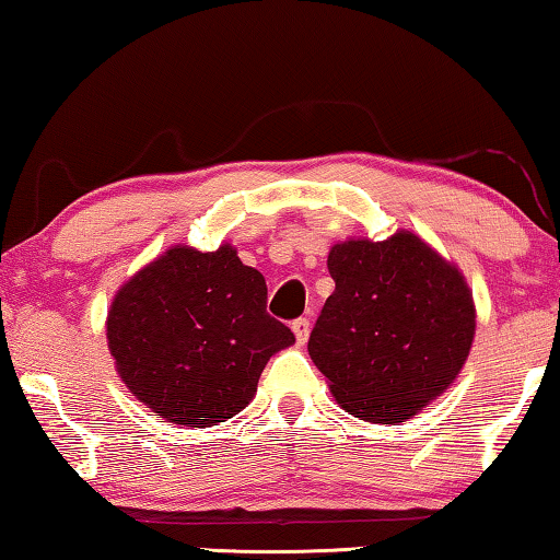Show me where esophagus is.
<instances>
[{"label": "esophagus", "mask_w": 560, "mask_h": 560, "mask_svg": "<svg viewBox=\"0 0 560 560\" xmlns=\"http://www.w3.org/2000/svg\"><path fill=\"white\" fill-rule=\"evenodd\" d=\"M291 330H293V336H296V340L299 343L303 346L308 340V334H311V324H308V318H296L291 324Z\"/></svg>", "instance_id": "1"}]
</instances>
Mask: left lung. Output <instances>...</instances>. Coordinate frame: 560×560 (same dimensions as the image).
<instances>
[{
    "mask_svg": "<svg viewBox=\"0 0 560 560\" xmlns=\"http://www.w3.org/2000/svg\"><path fill=\"white\" fill-rule=\"evenodd\" d=\"M336 291L308 338V355L336 402L373 424L415 417L457 381L477 330L459 267L415 232L368 236L328 252Z\"/></svg>",
    "mask_w": 560,
    "mask_h": 560,
    "instance_id": "obj_1",
    "label": "left lung"
}]
</instances>
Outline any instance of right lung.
Instances as JSON below:
<instances>
[{"label":"right lung","mask_w":560,"mask_h":560,"mask_svg":"<svg viewBox=\"0 0 560 560\" xmlns=\"http://www.w3.org/2000/svg\"><path fill=\"white\" fill-rule=\"evenodd\" d=\"M106 338L136 400L179 428H212L257 395L269 358L293 334L267 314V281L224 242L175 244L122 283Z\"/></svg>","instance_id":"right-lung-1"}]
</instances>
